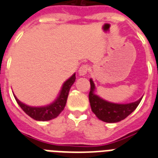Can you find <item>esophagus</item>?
<instances>
[{
	"mask_svg": "<svg viewBox=\"0 0 158 158\" xmlns=\"http://www.w3.org/2000/svg\"><path fill=\"white\" fill-rule=\"evenodd\" d=\"M89 67L88 64H83L80 66V68L79 69V74L80 76H84V75H86L89 72Z\"/></svg>",
	"mask_w": 158,
	"mask_h": 158,
	"instance_id": "esophagus-1",
	"label": "esophagus"
}]
</instances>
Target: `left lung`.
<instances>
[{
	"label": "left lung",
	"mask_w": 158,
	"mask_h": 158,
	"mask_svg": "<svg viewBox=\"0 0 158 158\" xmlns=\"http://www.w3.org/2000/svg\"><path fill=\"white\" fill-rule=\"evenodd\" d=\"M90 85L91 89L89 92V98L91 109L97 117L104 122L115 123L124 120L137 108L142 100L141 98L139 100L131 103H112L101 98L94 94L95 85L92 79H90Z\"/></svg>",
	"instance_id": "left-lung-1"
}]
</instances>
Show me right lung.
I'll list each match as a JSON object with an SVG mask.
<instances>
[{"mask_svg":"<svg viewBox=\"0 0 158 158\" xmlns=\"http://www.w3.org/2000/svg\"><path fill=\"white\" fill-rule=\"evenodd\" d=\"M75 74L72 75L69 79H67L62 85L61 90L60 92L59 96L50 105L44 106H29L26 104L21 102L15 95L17 103L19 105L21 109L24 111L31 118L39 121H47V120H52L57 117L60 113L64 110L65 104H66L67 98L69 95V89L75 81Z\"/></svg>","mask_w":158,"mask_h":158,"instance_id":"add662e5","label":"right lung"}]
</instances>
